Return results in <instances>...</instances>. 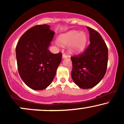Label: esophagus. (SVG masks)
<instances>
[{
	"label": "esophagus",
	"mask_w": 124,
	"mask_h": 124,
	"mask_svg": "<svg viewBox=\"0 0 124 124\" xmlns=\"http://www.w3.org/2000/svg\"><path fill=\"white\" fill-rule=\"evenodd\" d=\"M68 55H67L65 53H63V54H62V58H68Z\"/></svg>",
	"instance_id": "esophagus-1"
}]
</instances>
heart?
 Listing matches in <instances>:
<instances>
[{
    "label": "heart",
    "instance_id": "heart-1",
    "mask_svg": "<svg viewBox=\"0 0 124 124\" xmlns=\"http://www.w3.org/2000/svg\"><path fill=\"white\" fill-rule=\"evenodd\" d=\"M87 35L85 32L71 31L60 35L59 42L63 45H69V50L72 52H78L83 49L86 44Z\"/></svg>",
    "mask_w": 124,
    "mask_h": 124
}]
</instances>
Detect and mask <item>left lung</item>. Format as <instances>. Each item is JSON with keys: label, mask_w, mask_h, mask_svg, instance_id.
I'll use <instances>...</instances> for the list:
<instances>
[{"label": "left lung", "mask_w": 124, "mask_h": 124, "mask_svg": "<svg viewBox=\"0 0 124 124\" xmlns=\"http://www.w3.org/2000/svg\"><path fill=\"white\" fill-rule=\"evenodd\" d=\"M90 34V44L83 53L71 56L73 82L82 89L94 87L106 73L108 48L97 31L87 27Z\"/></svg>", "instance_id": "1"}]
</instances>
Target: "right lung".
Returning <instances> with one entry per match:
<instances>
[{"label": "right lung", "mask_w": 124, "mask_h": 124, "mask_svg": "<svg viewBox=\"0 0 124 124\" xmlns=\"http://www.w3.org/2000/svg\"><path fill=\"white\" fill-rule=\"evenodd\" d=\"M46 24L37 25L25 31L16 48L18 71L30 88L40 90L52 83L62 59L61 52L48 50L55 32Z\"/></svg>", "instance_id": "right-lung-1"}]
</instances>
